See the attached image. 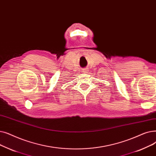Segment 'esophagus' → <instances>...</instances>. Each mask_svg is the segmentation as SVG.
Wrapping results in <instances>:
<instances>
[{
  "label": "esophagus",
  "instance_id": "esophagus-1",
  "mask_svg": "<svg viewBox=\"0 0 156 156\" xmlns=\"http://www.w3.org/2000/svg\"><path fill=\"white\" fill-rule=\"evenodd\" d=\"M87 70H84L83 72H87Z\"/></svg>",
  "mask_w": 156,
  "mask_h": 156
}]
</instances>
